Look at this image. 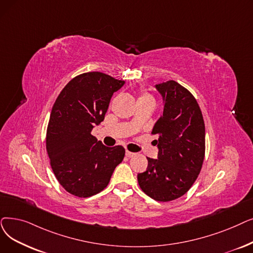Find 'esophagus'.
<instances>
[{
    "instance_id": "1",
    "label": "esophagus",
    "mask_w": 253,
    "mask_h": 253,
    "mask_svg": "<svg viewBox=\"0 0 253 253\" xmlns=\"http://www.w3.org/2000/svg\"><path fill=\"white\" fill-rule=\"evenodd\" d=\"M126 156H127L128 158L133 157V156H135V153H132V152H130V151H126Z\"/></svg>"
}]
</instances>
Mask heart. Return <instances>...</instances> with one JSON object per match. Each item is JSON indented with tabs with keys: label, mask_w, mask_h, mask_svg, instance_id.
I'll list each match as a JSON object with an SVG mask.
<instances>
[{
	"label": "heart",
	"mask_w": 253,
	"mask_h": 253,
	"mask_svg": "<svg viewBox=\"0 0 253 253\" xmlns=\"http://www.w3.org/2000/svg\"><path fill=\"white\" fill-rule=\"evenodd\" d=\"M138 100H147V101H153L154 102V97L146 91H141V93L138 97Z\"/></svg>",
	"instance_id": "1"
}]
</instances>
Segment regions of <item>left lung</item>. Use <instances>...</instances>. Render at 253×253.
<instances>
[{
  "mask_svg": "<svg viewBox=\"0 0 253 253\" xmlns=\"http://www.w3.org/2000/svg\"><path fill=\"white\" fill-rule=\"evenodd\" d=\"M163 97V113L152 134L158 159L137 174L140 189L157 202L177 200L187 192L201 172L206 151L203 114L194 96L174 81L156 84Z\"/></svg>",
  "mask_w": 253,
  "mask_h": 253,
  "instance_id": "1",
  "label": "left lung"
}]
</instances>
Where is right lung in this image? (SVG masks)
Returning a JSON list of instances; mask_svg holds the SVG:
<instances>
[{"label":"right lung","instance_id":"obj_1","mask_svg":"<svg viewBox=\"0 0 253 253\" xmlns=\"http://www.w3.org/2000/svg\"><path fill=\"white\" fill-rule=\"evenodd\" d=\"M124 84L102 72H85L66 84L54 101L46 151L58 182L74 196L101 192L124 159V147H105L91 134L104 120L113 94Z\"/></svg>","mask_w":253,"mask_h":253}]
</instances>
